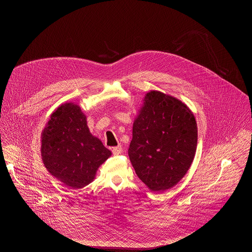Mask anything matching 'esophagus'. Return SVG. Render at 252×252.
Segmentation results:
<instances>
[{
	"mask_svg": "<svg viewBox=\"0 0 252 252\" xmlns=\"http://www.w3.org/2000/svg\"><path fill=\"white\" fill-rule=\"evenodd\" d=\"M111 151H112V153L114 155H119L121 153V151H122V148H121V146H115V147H113L111 149Z\"/></svg>",
	"mask_w": 252,
	"mask_h": 252,
	"instance_id": "34e87169",
	"label": "esophagus"
}]
</instances>
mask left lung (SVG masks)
Segmentation results:
<instances>
[{"label": "left lung", "mask_w": 252, "mask_h": 252, "mask_svg": "<svg viewBox=\"0 0 252 252\" xmlns=\"http://www.w3.org/2000/svg\"><path fill=\"white\" fill-rule=\"evenodd\" d=\"M197 131L193 113L182 102L158 91L146 94L128 154L150 190L165 191L185 176L195 156Z\"/></svg>", "instance_id": "1"}]
</instances>
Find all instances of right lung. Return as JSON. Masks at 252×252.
<instances>
[{"label": "right lung", "instance_id": "obj_1", "mask_svg": "<svg viewBox=\"0 0 252 252\" xmlns=\"http://www.w3.org/2000/svg\"><path fill=\"white\" fill-rule=\"evenodd\" d=\"M111 152L93 137L80 108L62 105L50 116L41 135V156L48 172L72 188L94 180Z\"/></svg>", "mask_w": 252, "mask_h": 252}]
</instances>
